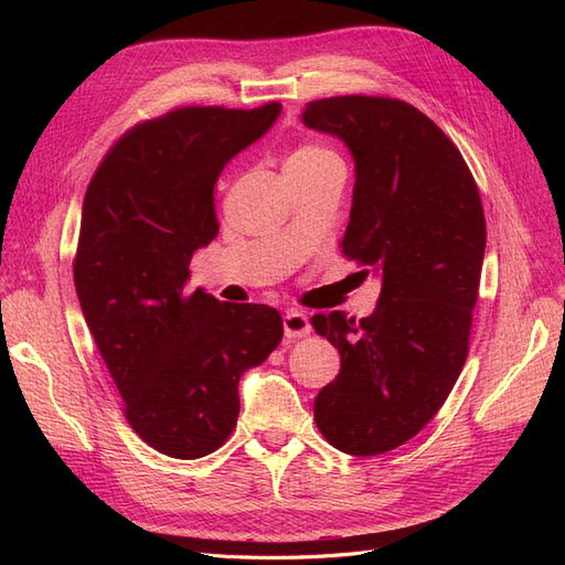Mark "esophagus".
<instances>
[{"label": "esophagus", "instance_id": "1", "mask_svg": "<svg viewBox=\"0 0 565 565\" xmlns=\"http://www.w3.org/2000/svg\"><path fill=\"white\" fill-rule=\"evenodd\" d=\"M282 328H285L287 339H299V337H306L311 332V322H309V316H306L303 311L292 309V311L285 313Z\"/></svg>", "mask_w": 565, "mask_h": 565}]
</instances>
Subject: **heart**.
Returning <instances> with one entry per match:
<instances>
[{"label": "heart", "mask_w": 565, "mask_h": 565, "mask_svg": "<svg viewBox=\"0 0 565 565\" xmlns=\"http://www.w3.org/2000/svg\"><path fill=\"white\" fill-rule=\"evenodd\" d=\"M324 164H341L339 152L328 143L320 141H303L299 143L285 162V169H316Z\"/></svg>", "instance_id": "obj_1"}]
</instances>
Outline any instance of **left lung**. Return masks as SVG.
<instances>
[{"label": "left lung", "mask_w": 565, "mask_h": 565, "mask_svg": "<svg viewBox=\"0 0 565 565\" xmlns=\"http://www.w3.org/2000/svg\"><path fill=\"white\" fill-rule=\"evenodd\" d=\"M303 125L347 143L355 162L341 252L377 273L367 318H311L341 355L313 403L324 440L355 457L417 436L446 403L469 353L486 252L478 185L457 146L415 106L386 96L306 104Z\"/></svg>", "instance_id": "8db88e82"}]
</instances>
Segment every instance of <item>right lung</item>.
Segmentation results:
<instances>
[{"instance_id":"obj_1","label":"right lung","mask_w":565,"mask_h":565,"mask_svg":"<svg viewBox=\"0 0 565 565\" xmlns=\"http://www.w3.org/2000/svg\"><path fill=\"white\" fill-rule=\"evenodd\" d=\"M278 115L270 100L146 119L119 136L84 195L73 264L82 313L131 429L169 457L224 446L241 413L237 382L282 339V318L266 303L185 292L195 249L218 233V174Z\"/></svg>"}]
</instances>
